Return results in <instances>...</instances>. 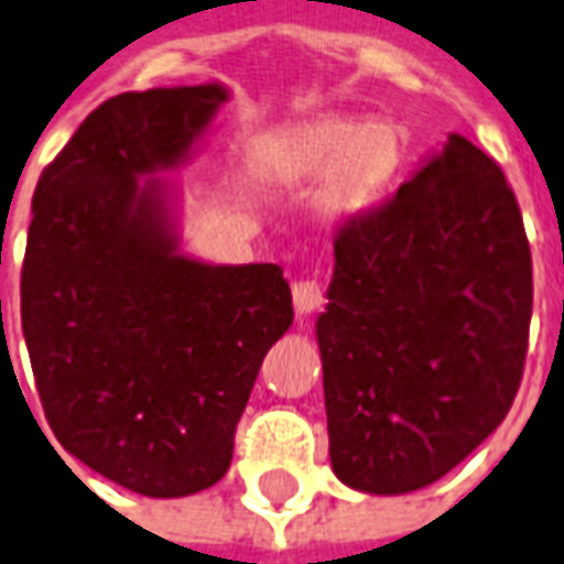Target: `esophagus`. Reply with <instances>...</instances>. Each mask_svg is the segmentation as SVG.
Returning <instances> with one entry per match:
<instances>
[{"label":"esophagus","instance_id":"obj_1","mask_svg":"<svg viewBox=\"0 0 564 564\" xmlns=\"http://www.w3.org/2000/svg\"><path fill=\"white\" fill-rule=\"evenodd\" d=\"M292 301H295L299 313H313L325 304V290L316 278H299L292 283Z\"/></svg>","mask_w":564,"mask_h":564}]
</instances>
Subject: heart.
Wrapping results in <instances>:
<instances>
[{
  "label": "heart",
  "instance_id": "obj_1",
  "mask_svg": "<svg viewBox=\"0 0 564 564\" xmlns=\"http://www.w3.org/2000/svg\"><path fill=\"white\" fill-rule=\"evenodd\" d=\"M402 141L399 129L387 120L322 118L299 129L274 150L272 167L286 177L325 180V206L334 213H349L369 204L397 174Z\"/></svg>",
  "mask_w": 564,
  "mask_h": 564
}]
</instances>
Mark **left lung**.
I'll return each instance as SVG.
<instances>
[{
	"instance_id": "8db88e82",
	"label": "left lung",
	"mask_w": 564,
	"mask_h": 564,
	"mask_svg": "<svg viewBox=\"0 0 564 564\" xmlns=\"http://www.w3.org/2000/svg\"><path fill=\"white\" fill-rule=\"evenodd\" d=\"M316 322L330 467L349 488L437 482L506 420L527 364L532 253L488 153L441 156L334 234Z\"/></svg>"
}]
</instances>
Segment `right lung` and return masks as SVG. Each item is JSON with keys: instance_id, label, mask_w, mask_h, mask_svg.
Listing matches in <instances>:
<instances>
[{"instance_id": "1", "label": "right lung", "mask_w": 564, "mask_h": 564, "mask_svg": "<svg viewBox=\"0 0 564 564\" xmlns=\"http://www.w3.org/2000/svg\"><path fill=\"white\" fill-rule=\"evenodd\" d=\"M227 100L221 85L111 97L43 167L20 311L58 444L144 497H186L230 467L265 351L292 325L274 263L180 257L156 180Z\"/></svg>"}]
</instances>
